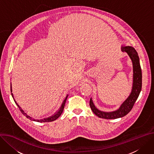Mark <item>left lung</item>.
<instances>
[{
	"label": "left lung",
	"instance_id": "8db88e82",
	"mask_svg": "<svg viewBox=\"0 0 154 154\" xmlns=\"http://www.w3.org/2000/svg\"><path fill=\"white\" fill-rule=\"evenodd\" d=\"M122 51L127 53L131 60L133 67V81L131 92L130 96L120 106V107L112 112H103L97 109L94 106L93 100L90 98V106L93 113L99 117L105 119H116L124 117L128 114L132 109L136 101L141 92L142 88V72L139 58L136 50L130 46H122L121 48Z\"/></svg>",
	"mask_w": 154,
	"mask_h": 154
}]
</instances>
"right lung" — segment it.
I'll list each match as a JSON object with an SVG mask.
<instances>
[{
    "label": "right lung",
    "instance_id": "obj_1",
    "mask_svg": "<svg viewBox=\"0 0 154 154\" xmlns=\"http://www.w3.org/2000/svg\"><path fill=\"white\" fill-rule=\"evenodd\" d=\"M11 91H12V90H11ZM11 96H12L13 98V100H14V101H15V103H16V104L17 105V106L19 107L20 111L21 112V113H22L24 116H25L26 117H27V119H30V120H32L33 121H36V122H53V121H54V120H57V119L61 115L62 112H63V110H64V106H65V103H66V100H67V96H68V95L66 96L65 100L63 101V103H62L61 107H60L59 110H58V111L57 112H55V114H54L53 116H51V117H48V118H46V119H44L35 120V119H32V118H31L30 116H29L28 115H27V114H26V113L24 112V110L20 107V106L18 104V103H17V101H15V100L14 99L13 94L12 93H11Z\"/></svg>",
    "mask_w": 154,
    "mask_h": 154
}]
</instances>
